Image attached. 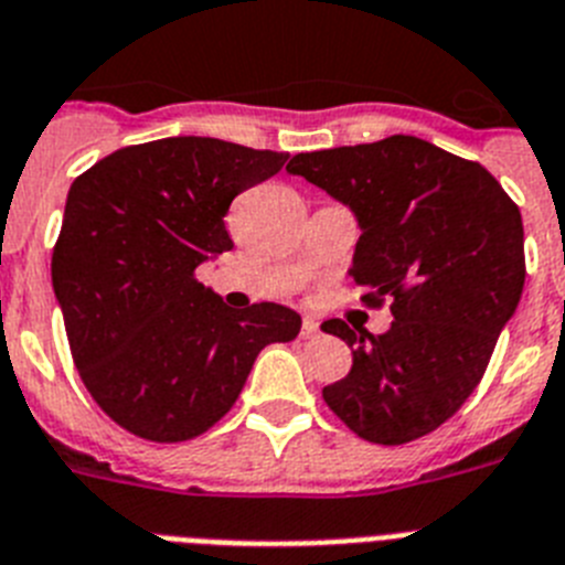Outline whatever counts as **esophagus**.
<instances>
[{
	"instance_id": "1",
	"label": "esophagus",
	"mask_w": 565,
	"mask_h": 565,
	"mask_svg": "<svg viewBox=\"0 0 565 565\" xmlns=\"http://www.w3.org/2000/svg\"><path fill=\"white\" fill-rule=\"evenodd\" d=\"M316 337H319V322L307 316L305 322H301V339H316Z\"/></svg>"
}]
</instances>
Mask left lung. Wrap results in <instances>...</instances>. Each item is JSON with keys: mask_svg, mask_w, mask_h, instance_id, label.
<instances>
[{"mask_svg": "<svg viewBox=\"0 0 565 565\" xmlns=\"http://www.w3.org/2000/svg\"><path fill=\"white\" fill-rule=\"evenodd\" d=\"M287 171L351 205L365 307L392 310L386 333L328 319L354 365L324 403L371 444H409L456 415L488 371L520 305L525 235L520 205L479 162L415 136L298 153Z\"/></svg>", "mask_w": 565, "mask_h": 565, "instance_id": "left-lung-1", "label": "left lung"}]
</instances>
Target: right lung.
<instances>
[{"label":"right lung","mask_w":565,"mask_h":565,"mask_svg":"<svg viewBox=\"0 0 565 565\" xmlns=\"http://www.w3.org/2000/svg\"><path fill=\"white\" fill-rule=\"evenodd\" d=\"M287 153L203 136L130 145L72 182L52 252L54 296L86 392L121 429L179 444L235 406L269 342L301 316L260 301L232 310L196 281L228 252V205Z\"/></svg>","instance_id":"right-lung-1"}]
</instances>
